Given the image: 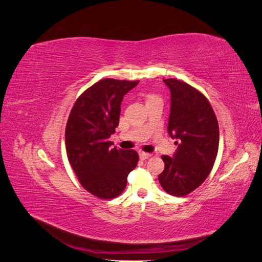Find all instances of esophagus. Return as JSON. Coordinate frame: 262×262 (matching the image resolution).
Masks as SVG:
<instances>
[{
    "label": "esophagus",
    "mask_w": 262,
    "mask_h": 262,
    "mask_svg": "<svg viewBox=\"0 0 262 262\" xmlns=\"http://www.w3.org/2000/svg\"><path fill=\"white\" fill-rule=\"evenodd\" d=\"M139 156H140V160L145 161V160H147L148 157H150V154L149 153H145V152H140Z\"/></svg>",
    "instance_id": "1"
}]
</instances>
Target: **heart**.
Listing matches in <instances>:
<instances>
[{
	"label": "heart",
	"mask_w": 262,
	"mask_h": 262,
	"mask_svg": "<svg viewBox=\"0 0 262 262\" xmlns=\"http://www.w3.org/2000/svg\"><path fill=\"white\" fill-rule=\"evenodd\" d=\"M153 98H158V97H156L155 95H149L148 98H147V100H149V99H153Z\"/></svg>",
	"instance_id": "obj_1"
}]
</instances>
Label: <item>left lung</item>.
I'll use <instances>...</instances> for the list:
<instances>
[{
  "label": "left lung",
  "instance_id": "1",
  "mask_svg": "<svg viewBox=\"0 0 262 262\" xmlns=\"http://www.w3.org/2000/svg\"><path fill=\"white\" fill-rule=\"evenodd\" d=\"M170 90V115L167 131L177 149L163 155L165 168L158 181L166 192L184 196L207 179L219 149V123L209 100L189 84L163 80Z\"/></svg>",
  "mask_w": 262,
  "mask_h": 262
}]
</instances>
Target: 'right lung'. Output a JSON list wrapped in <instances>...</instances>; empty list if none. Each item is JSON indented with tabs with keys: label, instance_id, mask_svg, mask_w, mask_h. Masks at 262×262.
<instances>
[{
	"label": "right lung",
	"instance_id": "1",
	"mask_svg": "<svg viewBox=\"0 0 262 262\" xmlns=\"http://www.w3.org/2000/svg\"><path fill=\"white\" fill-rule=\"evenodd\" d=\"M139 81L104 78L87 89L71 110L66 128L69 162L84 189L100 199L120 194L128 175L137 167L133 149L110 148L108 139L116 132L124 95Z\"/></svg>",
	"mask_w": 262,
	"mask_h": 262
}]
</instances>
